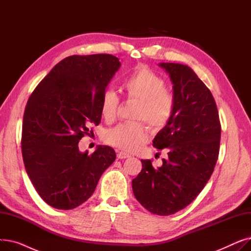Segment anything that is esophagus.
<instances>
[{
	"mask_svg": "<svg viewBox=\"0 0 251 251\" xmlns=\"http://www.w3.org/2000/svg\"><path fill=\"white\" fill-rule=\"evenodd\" d=\"M117 157H118V159H120V160H123V159H127V157H130V154L126 153L124 151H118Z\"/></svg>",
	"mask_w": 251,
	"mask_h": 251,
	"instance_id": "esophagus-1",
	"label": "esophagus"
}]
</instances>
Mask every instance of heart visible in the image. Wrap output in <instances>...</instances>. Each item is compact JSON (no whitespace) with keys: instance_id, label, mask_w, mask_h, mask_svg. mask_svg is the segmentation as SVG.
I'll return each mask as SVG.
<instances>
[{"instance_id":"b5f03b06","label":"heart","mask_w":251,"mask_h":251,"mask_svg":"<svg viewBox=\"0 0 251 251\" xmlns=\"http://www.w3.org/2000/svg\"><path fill=\"white\" fill-rule=\"evenodd\" d=\"M164 79L146 66H139L123 83L128 99L136 100L132 118L146 121L151 128L164 127L172 118L175 98L165 88ZM119 98L112 89L103 91L100 100L101 116L107 122L116 119ZM148 129L141 121L125 122L109 129L104 133V141L125 151H134L148 140Z\"/></svg>"}]
</instances>
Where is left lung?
Listing matches in <instances>:
<instances>
[{
    "label": "left lung",
    "instance_id": "1",
    "mask_svg": "<svg viewBox=\"0 0 251 251\" xmlns=\"http://www.w3.org/2000/svg\"><path fill=\"white\" fill-rule=\"evenodd\" d=\"M173 83L172 118L152 140L166 149L168 159L153 168L141 160L142 170L132 180L135 199L149 212L173 215L199 195L212 176L218 160L221 124L212 92L187 65L160 63Z\"/></svg>",
    "mask_w": 251,
    "mask_h": 251
}]
</instances>
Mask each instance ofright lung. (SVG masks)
I'll use <instances>...</instances> for the list:
<instances>
[{
	"instance_id": "1",
	"label": "right lung",
	"mask_w": 251,
	"mask_h": 251,
	"mask_svg": "<svg viewBox=\"0 0 251 251\" xmlns=\"http://www.w3.org/2000/svg\"><path fill=\"white\" fill-rule=\"evenodd\" d=\"M121 63L115 56H70L43 79L26 103L22 156L33 187L49 205L72 209L86 201L116 159L98 146L81 152L78 142L101 119L100 100Z\"/></svg>"
}]
</instances>
